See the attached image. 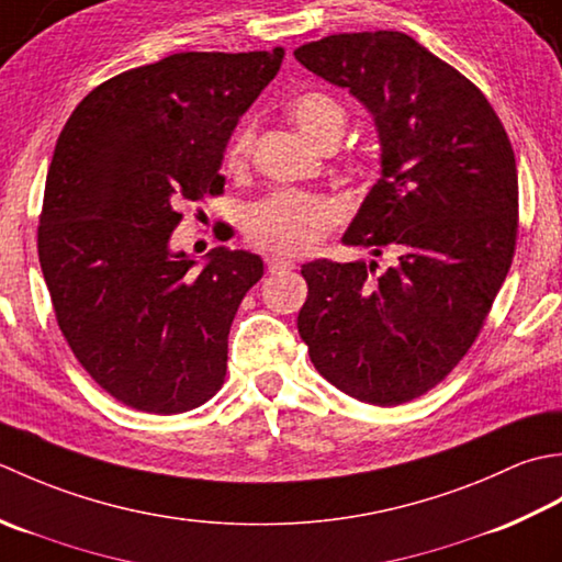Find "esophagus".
<instances>
[{
    "label": "esophagus",
    "instance_id": "obj_1",
    "mask_svg": "<svg viewBox=\"0 0 562 562\" xmlns=\"http://www.w3.org/2000/svg\"><path fill=\"white\" fill-rule=\"evenodd\" d=\"M267 267H269L271 273H283V271L295 269V261L285 259V257H279V255H269L267 257Z\"/></svg>",
    "mask_w": 562,
    "mask_h": 562
}]
</instances>
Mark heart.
Here are the masks:
<instances>
[{
  "label": "heart",
  "instance_id": "b5f03b06",
  "mask_svg": "<svg viewBox=\"0 0 562 562\" xmlns=\"http://www.w3.org/2000/svg\"><path fill=\"white\" fill-rule=\"evenodd\" d=\"M289 116L313 145L323 147L329 140H339L347 125V111L337 99L323 91H303L291 99ZM251 145V125L239 123L225 147V165L243 167ZM335 205L327 199L307 191L281 189L269 196L249 203L243 213V225L251 245L277 251L283 257H295L311 249L325 237L335 223Z\"/></svg>",
  "mask_w": 562,
  "mask_h": 562
}]
</instances>
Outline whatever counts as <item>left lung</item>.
Returning a JSON list of instances; mask_svg holds the SVG:
<instances>
[{"instance_id":"1","label":"left lung","mask_w":562,"mask_h":562,"mask_svg":"<svg viewBox=\"0 0 562 562\" xmlns=\"http://www.w3.org/2000/svg\"><path fill=\"white\" fill-rule=\"evenodd\" d=\"M347 89L381 145L375 181L341 243L397 255L303 265L297 331L341 393L400 405L443 381L477 337L517 245V162L483 91L400 31L337 33L293 50Z\"/></svg>"}]
</instances>
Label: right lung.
<instances>
[{
    "mask_svg": "<svg viewBox=\"0 0 562 562\" xmlns=\"http://www.w3.org/2000/svg\"><path fill=\"white\" fill-rule=\"evenodd\" d=\"M283 60L175 53L79 101L45 179L38 259L57 325L123 405L177 415L221 391L227 335L265 273L247 249L169 247L177 205L221 193L227 140Z\"/></svg>",
    "mask_w": 562,
    "mask_h": 562,
    "instance_id": "obj_1",
    "label": "right lung"
}]
</instances>
